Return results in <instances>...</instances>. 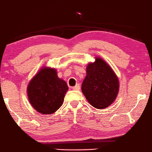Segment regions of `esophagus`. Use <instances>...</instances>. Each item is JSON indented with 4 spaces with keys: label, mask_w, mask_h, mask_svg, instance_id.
Returning <instances> with one entry per match:
<instances>
[{
    "label": "esophagus",
    "mask_w": 152,
    "mask_h": 152,
    "mask_svg": "<svg viewBox=\"0 0 152 152\" xmlns=\"http://www.w3.org/2000/svg\"><path fill=\"white\" fill-rule=\"evenodd\" d=\"M73 89H74V90H79L80 89V85L78 84H78H76V86L73 87Z\"/></svg>",
    "instance_id": "1"
}]
</instances>
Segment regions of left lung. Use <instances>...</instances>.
<instances>
[{"label": "left lung", "mask_w": 152, "mask_h": 152, "mask_svg": "<svg viewBox=\"0 0 152 152\" xmlns=\"http://www.w3.org/2000/svg\"><path fill=\"white\" fill-rule=\"evenodd\" d=\"M118 89V78L107 63L96 58L88 64L81 91L91 105L99 109L108 107L115 101Z\"/></svg>", "instance_id": "8db88e82"}]
</instances>
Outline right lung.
I'll return each instance as SVG.
<instances>
[{
  "label": "right lung",
  "mask_w": 152,
  "mask_h": 152,
  "mask_svg": "<svg viewBox=\"0 0 152 152\" xmlns=\"http://www.w3.org/2000/svg\"><path fill=\"white\" fill-rule=\"evenodd\" d=\"M68 90L66 81L58 77L55 69L43 67L29 82L27 94L38 112L50 114L62 106Z\"/></svg>",
  "instance_id": "add662e5"
}]
</instances>
